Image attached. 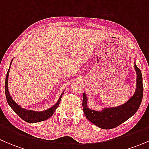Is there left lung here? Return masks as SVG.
Returning a JSON list of instances; mask_svg holds the SVG:
<instances>
[{"instance_id": "8db88e82", "label": "left lung", "mask_w": 149, "mask_h": 149, "mask_svg": "<svg viewBox=\"0 0 149 149\" xmlns=\"http://www.w3.org/2000/svg\"><path fill=\"white\" fill-rule=\"evenodd\" d=\"M134 69L136 73V89L134 95L125 103L118 107L103 108L101 111L90 109L88 106V97L84 92L83 109L85 116L92 123L102 129H112L122 124L137 111L143 97L142 75L134 61Z\"/></svg>"}]
</instances>
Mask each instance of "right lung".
<instances>
[{
	"label": "right lung",
	"instance_id": "add662e5",
	"mask_svg": "<svg viewBox=\"0 0 149 149\" xmlns=\"http://www.w3.org/2000/svg\"><path fill=\"white\" fill-rule=\"evenodd\" d=\"M13 59H12L11 62H10L9 69H8V71L6 75V82H5V92H6L7 102H8L9 106L22 120H24L26 122L29 123H39L48 119L49 117H51V116L53 115V113L55 111L57 108L59 107L61 97L64 95L65 90H64L62 93H61V95H60V97H59L57 103L54 104L53 107L47 109V110L41 111H35L33 110H27V109H24V108L21 107L13 100V99L12 98L11 96H10L9 90H8V76H9L10 66H11V64L12 62H13Z\"/></svg>",
	"mask_w": 149,
	"mask_h": 149
}]
</instances>
